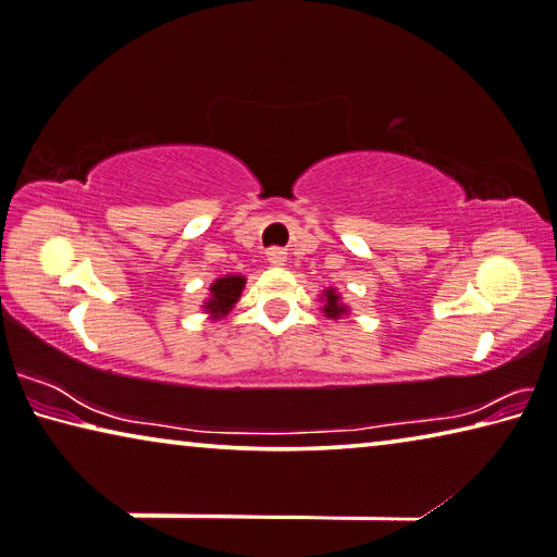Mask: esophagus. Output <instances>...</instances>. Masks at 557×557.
<instances>
[{
	"mask_svg": "<svg viewBox=\"0 0 557 557\" xmlns=\"http://www.w3.org/2000/svg\"><path fill=\"white\" fill-rule=\"evenodd\" d=\"M267 261L271 263V267H286L288 256H286L284 249H271V251L267 253Z\"/></svg>",
	"mask_w": 557,
	"mask_h": 557,
	"instance_id": "obj_1",
	"label": "esophagus"
}]
</instances>
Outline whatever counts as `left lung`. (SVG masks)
Wrapping results in <instances>:
<instances>
[{"label":"left lung","instance_id":"1","mask_svg":"<svg viewBox=\"0 0 557 557\" xmlns=\"http://www.w3.org/2000/svg\"><path fill=\"white\" fill-rule=\"evenodd\" d=\"M323 298H326V304H323V313H326L329 319H341V315L348 313V306L341 301V296L336 294V288L323 290Z\"/></svg>","mask_w":557,"mask_h":557}]
</instances>
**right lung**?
<instances>
[{
    "label": "right lung",
    "instance_id": "1",
    "mask_svg": "<svg viewBox=\"0 0 557 557\" xmlns=\"http://www.w3.org/2000/svg\"><path fill=\"white\" fill-rule=\"evenodd\" d=\"M246 278L244 276H221L211 284V296L207 306H203V311L211 313V319H219V315H226L234 304L238 301V296H242Z\"/></svg>",
    "mask_w": 557,
    "mask_h": 557
}]
</instances>
